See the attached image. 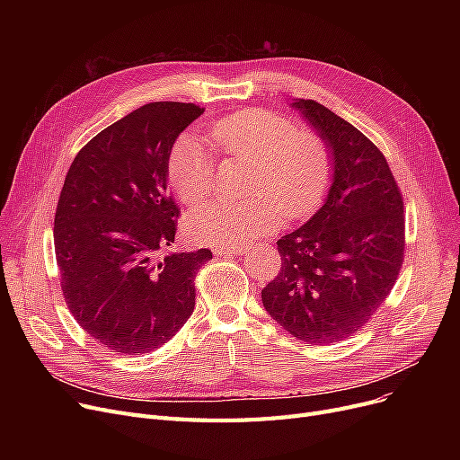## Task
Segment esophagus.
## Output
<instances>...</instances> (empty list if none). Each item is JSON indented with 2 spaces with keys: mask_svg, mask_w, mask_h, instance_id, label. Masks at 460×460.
Masks as SVG:
<instances>
[{
  "mask_svg": "<svg viewBox=\"0 0 460 460\" xmlns=\"http://www.w3.org/2000/svg\"><path fill=\"white\" fill-rule=\"evenodd\" d=\"M246 252V248L244 246H216L214 248V253L216 255H240V253H244Z\"/></svg>",
  "mask_w": 460,
  "mask_h": 460,
  "instance_id": "obj_1",
  "label": "esophagus"
}]
</instances>
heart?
I'll return each instance as SVG.
<instances>
[{
  "label": "heart",
  "mask_w": 460,
  "mask_h": 460,
  "mask_svg": "<svg viewBox=\"0 0 460 460\" xmlns=\"http://www.w3.org/2000/svg\"><path fill=\"white\" fill-rule=\"evenodd\" d=\"M210 147L246 164L243 201H212L193 210L188 229L207 244H248L287 220H304L324 201L333 177V155L324 136L298 128L281 113L250 108L217 119L208 128ZM169 184L186 205L207 199L214 186V155L193 137L175 141L167 160Z\"/></svg>",
  "instance_id": "heart-1"
}]
</instances>
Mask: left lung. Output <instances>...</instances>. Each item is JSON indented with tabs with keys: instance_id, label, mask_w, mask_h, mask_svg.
I'll return each mask as SVG.
<instances>
[{
	"instance_id": "obj_1",
	"label": "left lung",
	"mask_w": 460,
	"mask_h": 460,
	"mask_svg": "<svg viewBox=\"0 0 460 460\" xmlns=\"http://www.w3.org/2000/svg\"><path fill=\"white\" fill-rule=\"evenodd\" d=\"M295 106L328 141L333 182L321 210L278 240L281 269L261 296L296 340L332 345L364 328L392 293L404 261V203L366 134L317 101Z\"/></svg>"
}]
</instances>
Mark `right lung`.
Returning <instances> with one entry per match:
<instances>
[{
	"mask_svg": "<svg viewBox=\"0 0 460 460\" xmlns=\"http://www.w3.org/2000/svg\"><path fill=\"white\" fill-rule=\"evenodd\" d=\"M203 111L145 104L87 141L65 177L54 217L61 293L85 333L117 354L162 347L196 305V274L212 252H160L175 243L181 214L169 153Z\"/></svg>",
	"mask_w": 460,
	"mask_h": 460,
	"instance_id": "right-lung-1",
	"label": "right lung"
}]
</instances>
